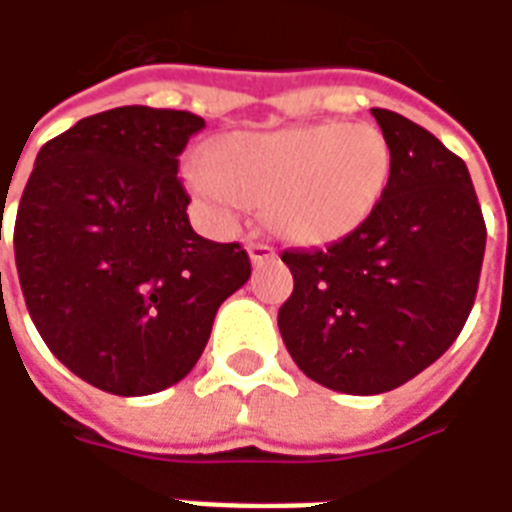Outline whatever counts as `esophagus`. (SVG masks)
Segmentation results:
<instances>
[{"label": "esophagus", "instance_id": "esophagus-1", "mask_svg": "<svg viewBox=\"0 0 512 512\" xmlns=\"http://www.w3.org/2000/svg\"><path fill=\"white\" fill-rule=\"evenodd\" d=\"M249 260H252V266H266V263H274L276 260L274 246L249 244Z\"/></svg>", "mask_w": 512, "mask_h": 512}]
</instances>
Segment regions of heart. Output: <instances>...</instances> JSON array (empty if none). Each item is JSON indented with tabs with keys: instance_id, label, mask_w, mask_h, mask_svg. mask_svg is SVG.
<instances>
[{
	"instance_id": "1",
	"label": "heart",
	"mask_w": 512,
	"mask_h": 512,
	"mask_svg": "<svg viewBox=\"0 0 512 512\" xmlns=\"http://www.w3.org/2000/svg\"><path fill=\"white\" fill-rule=\"evenodd\" d=\"M393 170L374 124H293L233 132L208 157H189L184 181L217 233H236L249 208L295 244H333L372 217Z\"/></svg>"
}]
</instances>
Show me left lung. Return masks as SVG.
Instances as JSON below:
<instances>
[{
	"mask_svg": "<svg viewBox=\"0 0 512 512\" xmlns=\"http://www.w3.org/2000/svg\"><path fill=\"white\" fill-rule=\"evenodd\" d=\"M372 116L393 154L377 211L325 249L282 252L295 282L279 309L287 352L309 380L352 396L399 388L456 342L486 252L464 160L401 113Z\"/></svg>",
	"mask_w": 512,
	"mask_h": 512,
	"instance_id": "8db88e82",
	"label": "left lung"
}]
</instances>
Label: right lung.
<instances>
[{
	"mask_svg": "<svg viewBox=\"0 0 512 512\" xmlns=\"http://www.w3.org/2000/svg\"><path fill=\"white\" fill-rule=\"evenodd\" d=\"M203 127L146 105L94 113L48 140L26 181L13 230L26 309L48 350L105 393L184 380L222 301L252 274L241 244L189 225L176 173Z\"/></svg>",
	"mask_w": 512,
	"mask_h": 512,
	"instance_id": "add662e5",
	"label": "right lung"
}]
</instances>
